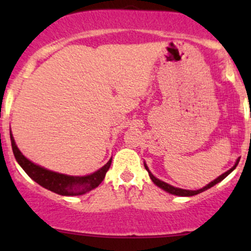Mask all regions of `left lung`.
Masks as SVG:
<instances>
[{"label":"left lung","instance_id":"left-lung-1","mask_svg":"<svg viewBox=\"0 0 251 251\" xmlns=\"http://www.w3.org/2000/svg\"><path fill=\"white\" fill-rule=\"evenodd\" d=\"M238 162H240V158H238V159H237V162H236L235 165L232 166V168L230 169L229 171H226V174H223V175H222V176H220V177H218V178H216V179H215L214 181H211V183H209L208 185H206V186H204L203 189L196 190V191H192V190H183V189H178V188H175V186H171V185H170V184L165 183V181H162V180H159V179H158V178H155L154 176L152 175L151 172L149 171V169H148V166H146V164H145V169L148 170V172H149V175H150V178H151L152 181H153V183H154L155 185H157V186H159V188H162L163 190H165V191H168L169 194H172V195H176V196H184V197H189V196H195V195H198V194H201V192L205 191V190H208V189H210V188H212V186L216 185V184H217V183H220V181H221V180H223L224 178H226L227 175H229V174H231V172L234 171L236 166H237Z\"/></svg>","mask_w":251,"mask_h":251}]
</instances>
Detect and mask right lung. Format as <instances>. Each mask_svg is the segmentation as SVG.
Masks as SVG:
<instances>
[{
    "label": "right lung",
    "instance_id": "1",
    "mask_svg": "<svg viewBox=\"0 0 251 251\" xmlns=\"http://www.w3.org/2000/svg\"><path fill=\"white\" fill-rule=\"evenodd\" d=\"M10 142L17 163L25 170V174L45 189L50 190V191L61 196H79L96 189L103 180L106 172L108 171L112 163V159H109L106 165H103L101 169L98 170V171L92 175L83 176V177H73V176H67L50 171V170L43 169L41 166L31 163L17 149L15 140H14L11 134Z\"/></svg>",
    "mask_w": 251,
    "mask_h": 251
}]
</instances>
